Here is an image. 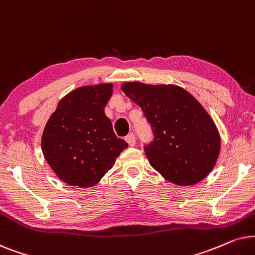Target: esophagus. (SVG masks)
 <instances>
[{
  "label": "esophagus",
  "instance_id": "1",
  "mask_svg": "<svg viewBox=\"0 0 255 255\" xmlns=\"http://www.w3.org/2000/svg\"><path fill=\"white\" fill-rule=\"evenodd\" d=\"M125 140H126V142H127L128 144L130 145V147H133V145H135V142H136V138H135V135L133 133H130L129 135H127Z\"/></svg>",
  "mask_w": 255,
  "mask_h": 255
}]
</instances>
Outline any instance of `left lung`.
I'll use <instances>...</instances> for the list:
<instances>
[{"instance_id": "obj_1", "label": "left lung", "mask_w": 255, "mask_h": 255, "mask_svg": "<svg viewBox=\"0 0 255 255\" xmlns=\"http://www.w3.org/2000/svg\"><path fill=\"white\" fill-rule=\"evenodd\" d=\"M121 88L151 127L154 138L144 145L151 167L178 185L202 181L220 150L218 129L202 105L176 85L126 83Z\"/></svg>"}]
</instances>
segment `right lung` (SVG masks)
I'll return each mask as SVG.
<instances>
[{
	"mask_svg": "<svg viewBox=\"0 0 255 255\" xmlns=\"http://www.w3.org/2000/svg\"><path fill=\"white\" fill-rule=\"evenodd\" d=\"M112 93V84L77 88L59 101L44 128L43 154L67 184L96 185L128 147L105 115Z\"/></svg>",
	"mask_w": 255,
	"mask_h": 255,
	"instance_id": "1",
	"label": "right lung"
}]
</instances>
